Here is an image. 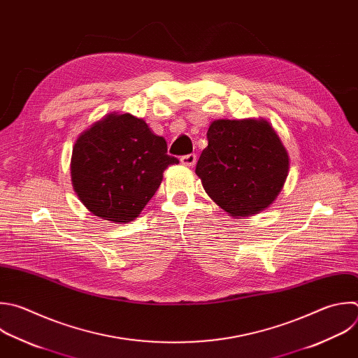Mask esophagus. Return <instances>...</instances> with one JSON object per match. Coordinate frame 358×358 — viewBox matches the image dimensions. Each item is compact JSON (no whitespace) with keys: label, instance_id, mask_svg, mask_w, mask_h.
<instances>
[{"label":"esophagus","instance_id":"obj_1","mask_svg":"<svg viewBox=\"0 0 358 358\" xmlns=\"http://www.w3.org/2000/svg\"><path fill=\"white\" fill-rule=\"evenodd\" d=\"M180 162H181L182 166L192 167V166H195V163H196V155H194V153L185 155V156H182V157L180 159Z\"/></svg>","mask_w":358,"mask_h":358}]
</instances>
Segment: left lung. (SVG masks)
Listing matches in <instances>:
<instances>
[{"instance_id": "8db88e82", "label": "left lung", "mask_w": 358, "mask_h": 358, "mask_svg": "<svg viewBox=\"0 0 358 358\" xmlns=\"http://www.w3.org/2000/svg\"><path fill=\"white\" fill-rule=\"evenodd\" d=\"M206 138L195 169L206 194L234 217L266 209L289 169L288 153L270 124L220 119L210 124Z\"/></svg>"}]
</instances>
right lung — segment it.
Here are the masks:
<instances>
[{
  "mask_svg": "<svg viewBox=\"0 0 358 358\" xmlns=\"http://www.w3.org/2000/svg\"><path fill=\"white\" fill-rule=\"evenodd\" d=\"M178 159L143 119L110 113L80 135L73 148V187L90 212L115 223L139 216Z\"/></svg>",
  "mask_w": 358,
  "mask_h": 358,
  "instance_id": "1",
  "label": "right lung"
}]
</instances>
